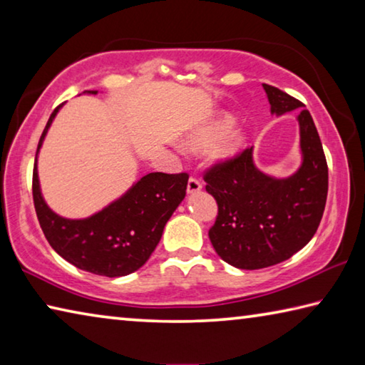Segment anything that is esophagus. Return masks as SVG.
Here are the masks:
<instances>
[{"label":"esophagus","mask_w":365,"mask_h":365,"mask_svg":"<svg viewBox=\"0 0 365 365\" xmlns=\"http://www.w3.org/2000/svg\"><path fill=\"white\" fill-rule=\"evenodd\" d=\"M201 188H202L201 182L197 180V178H193V177H191L190 180H188V185H187V191H188V195L197 193V191H201Z\"/></svg>","instance_id":"1"}]
</instances>
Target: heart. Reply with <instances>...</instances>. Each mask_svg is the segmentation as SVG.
I'll return each mask as SVG.
<instances>
[{"mask_svg":"<svg viewBox=\"0 0 365 365\" xmlns=\"http://www.w3.org/2000/svg\"><path fill=\"white\" fill-rule=\"evenodd\" d=\"M228 125H230V117L228 115H220L211 122L202 123L183 138L182 146L188 151H201L211 145L209 159L214 164L230 163L245 148L246 133L238 127L227 128L226 131L225 128Z\"/></svg>","mask_w":365,"mask_h":365,"instance_id":"heart-1","label":"heart"}]
</instances>
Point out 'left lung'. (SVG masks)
<instances>
[{
	"mask_svg": "<svg viewBox=\"0 0 365 365\" xmlns=\"http://www.w3.org/2000/svg\"><path fill=\"white\" fill-rule=\"evenodd\" d=\"M262 86L274 115L302 108L301 101L275 86ZM296 120L301 165L294 174H265L257 169L250 148L205 175L206 191L219 206L209 240L233 267L256 270L287 261L317 232L329 191V168L309 110H298Z\"/></svg>",
	"mask_w": 365,
	"mask_h": 365,
	"instance_id": "8db88e82",
	"label": "left lung"
}]
</instances>
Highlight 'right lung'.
<instances>
[{
    "mask_svg": "<svg viewBox=\"0 0 365 365\" xmlns=\"http://www.w3.org/2000/svg\"><path fill=\"white\" fill-rule=\"evenodd\" d=\"M59 109L49 115L34 165V205L41 230L51 248L78 269L110 279L132 274L156 250L165 224L187 195L188 175L151 172L90 217H63L46 205L38 178V153Z\"/></svg>",
    "mask_w": 365,
    "mask_h": 365,
    "instance_id": "1",
    "label": "right lung"
}]
</instances>
